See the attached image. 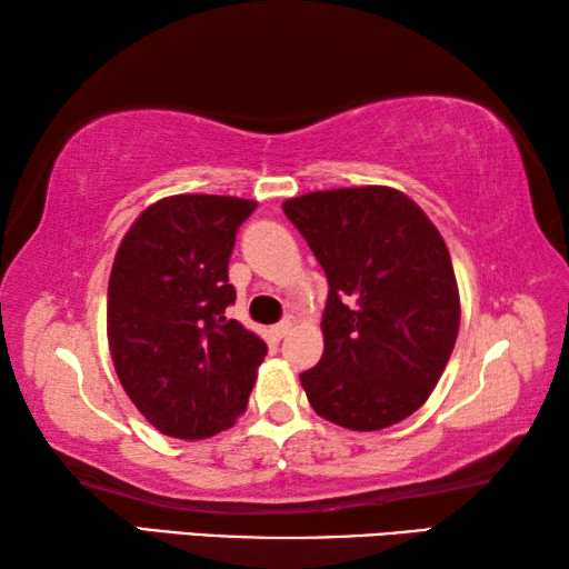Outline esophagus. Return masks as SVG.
Listing matches in <instances>:
<instances>
[{
    "label": "esophagus",
    "instance_id": "esophagus-1",
    "mask_svg": "<svg viewBox=\"0 0 569 569\" xmlns=\"http://www.w3.org/2000/svg\"><path fill=\"white\" fill-rule=\"evenodd\" d=\"M293 331V321L291 319H286V321H281V323H276L273 329H271V333L276 336V339H286L288 333Z\"/></svg>",
    "mask_w": 569,
    "mask_h": 569
}]
</instances>
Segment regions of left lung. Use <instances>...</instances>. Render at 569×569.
Returning <instances> with one entry per match:
<instances>
[{
    "mask_svg": "<svg viewBox=\"0 0 569 569\" xmlns=\"http://www.w3.org/2000/svg\"><path fill=\"white\" fill-rule=\"evenodd\" d=\"M329 278L323 356L301 373L319 417L379 431L411 417L455 349L459 286L445 238L413 200L389 186L288 198Z\"/></svg>",
    "mask_w": 569,
    "mask_h": 569,
    "instance_id": "8db88e82",
    "label": "left lung"
}]
</instances>
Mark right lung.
Returning a JSON list of instances; mask_svg holds the SVG:
<instances>
[{
	"label": "right lung",
	"instance_id": "right-lung-1",
	"mask_svg": "<svg viewBox=\"0 0 569 569\" xmlns=\"http://www.w3.org/2000/svg\"><path fill=\"white\" fill-rule=\"evenodd\" d=\"M256 200L162 198L114 253L108 343L124 393L160 435L208 439L248 407L266 343L226 308L236 301L228 258Z\"/></svg>",
	"mask_w": 569,
	"mask_h": 569
}]
</instances>
